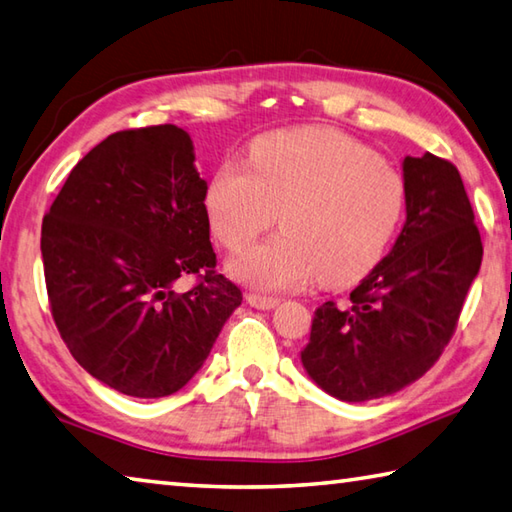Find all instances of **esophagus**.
<instances>
[{
  "instance_id": "obj_1",
  "label": "esophagus",
  "mask_w": 512,
  "mask_h": 512,
  "mask_svg": "<svg viewBox=\"0 0 512 512\" xmlns=\"http://www.w3.org/2000/svg\"><path fill=\"white\" fill-rule=\"evenodd\" d=\"M247 303L252 305V307H256V310H274V307H276L278 303H281V298L249 292V294H247Z\"/></svg>"
}]
</instances>
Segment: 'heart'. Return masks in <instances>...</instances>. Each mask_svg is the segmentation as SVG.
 <instances>
[{"label": "heart", "mask_w": 512, "mask_h": 512, "mask_svg": "<svg viewBox=\"0 0 512 512\" xmlns=\"http://www.w3.org/2000/svg\"><path fill=\"white\" fill-rule=\"evenodd\" d=\"M406 180L390 160L334 129L276 131L225 162L207 187V214L231 252L276 223L283 231L238 256L234 274L258 289L314 281L341 287L379 263L406 211Z\"/></svg>", "instance_id": "1"}]
</instances>
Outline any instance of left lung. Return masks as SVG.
<instances>
[{
    "instance_id": "obj_1",
    "label": "left lung",
    "mask_w": 512,
    "mask_h": 512,
    "mask_svg": "<svg viewBox=\"0 0 512 512\" xmlns=\"http://www.w3.org/2000/svg\"><path fill=\"white\" fill-rule=\"evenodd\" d=\"M406 225L350 303L316 307L307 374L327 394L361 403L421 379L446 350L479 272L484 245L452 162L423 153L403 160Z\"/></svg>"
}]
</instances>
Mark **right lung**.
Returning <instances> with one entry per match:
<instances>
[{
	"instance_id": "obj_1",
	"label": "right lung",
	"mask_w": 512,
	"mask_h": 512,
	"mask_svg": "<svg viewBox=\"0 0 512 512\" xmlns=\"http://www.w3.org/2000/svg\"><path fill=\"white\" fill-rule=\"evenodd\" d=\"M194 144L176 124L111 133L42 223L48 305L73 359L138 399L178 392L243 292L218 274ZM195 287L178 293V277Z\"/></svg>"
}]
</instances>
